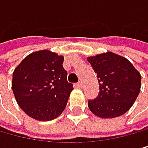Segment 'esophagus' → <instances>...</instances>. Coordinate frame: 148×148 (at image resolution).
<instances>
[{
    "mask_svg": "<svg viewBox=\"0 0 148 148\" xmlns=\"http://www.w3.org/2000/svg\"><path fill=\"white\" fill-rule=\"evenodd\" d=\"M77 86H78L79 88H82V87H83V83H82V80H79V82L77 83Z\"/></svg>",
    "mask_w": 148,
    "mask_h": 148,
    "instance_id": "34e87169",
    "label": "esophagus"
}]
</instances>
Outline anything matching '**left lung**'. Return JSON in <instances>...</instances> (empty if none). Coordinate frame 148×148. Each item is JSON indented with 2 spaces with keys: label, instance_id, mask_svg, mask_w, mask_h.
Wrapping results in <instances>:
<instances>
[{
  "label": "left lung",
  "instance_id": "8db88e82",
  "mask_svg": "<svg viewBox=\"0 0 148 148\" xmlns=\"http://www.w3.org/2000/svg\"><path fill=\"white\" fill-rule=\"evenodd\" d=\"M97 74L98 96L88 101L97 117L112 119L121 116L134 105L140 92L141 75L125 57L108 52L87 58Z\"/></svg>",
  "mask_w": 148,
  "mask_h": 148
}]
</instances>
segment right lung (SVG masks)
I'll use <instances>...</instances> for the list:
<instances>
[{
	"mask_svg": "<svg viewBox=\"0 0 148 148\" xmlns=\"http://www.w3.org/2000/svg\"><path fill=\"white\" fill-rule=\"evenodd\" d=\"M64 57L48 50L24 58L13 73L12 89L18 106L37 121H52L62 114L72 83L66 80Z\"/></svg>",
	"mask_w": 148,
	"mask_h": 148,
	"instance_id": "right-lung-1",
	"label": "right lung"
}]
</instances>
